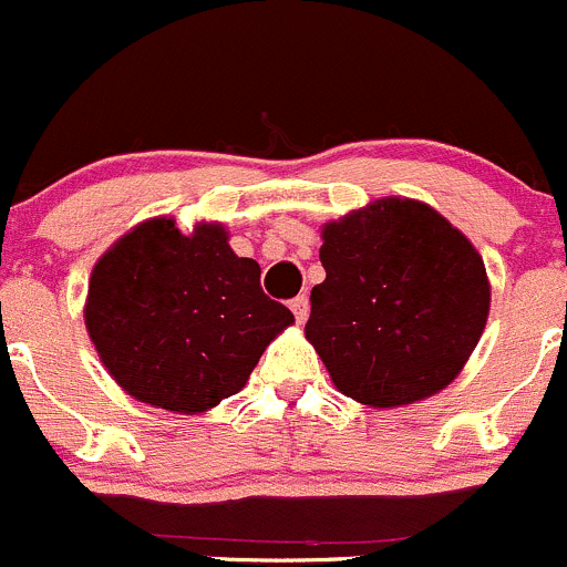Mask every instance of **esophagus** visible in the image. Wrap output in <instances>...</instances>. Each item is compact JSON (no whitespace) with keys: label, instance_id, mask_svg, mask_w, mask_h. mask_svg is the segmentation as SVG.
Returning <instances> with one entry per match:
<instances>
[{"label":"esophagus","instance_id":"1","mask_svg":"<svg viewBox=\"0 0 567 567\" xmlns=\"http://www.w3.org/2000/svg\"><path fill=\"white\" fill-rule=\"evenodd\" d=\"M289 308H291V313H295L297 322H306V319H308V308H311V306H308V297L306 295H297L295 300H291Z\"/></svg>","mask_w":567,"mask_h":567}]
</instances>
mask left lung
I'll use <instances>...</instances> for the list:
<instances>
[{
    "label": "left lung",
    "instance_id": "8db88e82",
    "mask_svg": "<svg viewBox=\"0 0 567 567\" xmlns=\"http://www.w3.org/2000/svg\"><path fill=\"white\" fill-rule=\"evenodd\" d=\"M306 339L336 389L400 408L446 389L491 308L485 265L450 220L419 200L385 198L328 223Z\"/></svg>",
    "mask_w": 567,
    "mask_h": 567
}]
</instances>
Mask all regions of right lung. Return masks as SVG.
I'll return each instance as SVG.
<instances>
[{
  "mask_svg": "<svg viewBox=\"0 0 567 567\" xmlns=\"http://www.w3.org/2000/svg\"><path fill=\"white\" fill-rule=\"evenodd\" d=\"M261 267L204 223L167 217L117 239L93 267L85 322L115 383L145 405L200 413L237 394L272 339L295 322L261 289Z\"/></svg>",
  "mask_w": 567,
  "mask_h": 567,
  "instance_id": "add662e5",
  "label": "right lung"
}]
</instances>
